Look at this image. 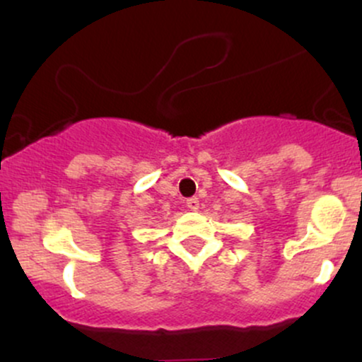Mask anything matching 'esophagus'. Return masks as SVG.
<instances>
[{
    "label": "esophagus",
    "mask_w": 362,
    "mask_h": 362,
    "mask_svg": "<svg viewBox=\"0 0 362 362\" xmlns=\"http://www.w3.org/2000/svg\"><path fill=\"white\" fill-rule=\"evenodd\" d=\"M187 207H189L190 211H197L199 209V199L197 197L187 199Z\"/></svg>",
    "instance_id": "1"
}]
</instances>
